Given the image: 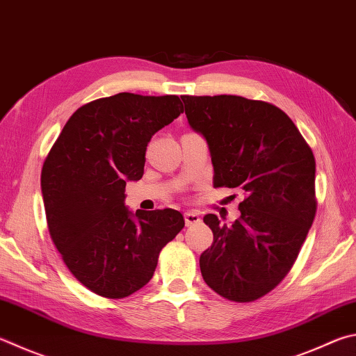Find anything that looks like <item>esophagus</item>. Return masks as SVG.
I'll list each match as a JSON object with an SVG mask.
<instances>
[{
  "instance_id": "34e87169",
  "label": "esophagus",
  "mask_w": 356,
  "mask_h": 356,
  "mask_svg": "<svg viewBox=\"0 0 356 356\" xmlns=\"http://www.w3.org/2000/svg\"><path fill=\"white\" fill-rule=\"evenodd\" d=\"M184 218H185L186 225H195V224L200 222V216H199L197 211H186Z\"/></svg>"
}]
</instances>
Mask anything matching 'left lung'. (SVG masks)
<instances>
[{"instance_id":"8db88e82","label":"left lung","mask_w":356,"mask_h":356,"mask_svg":"<svg viewBox=\"0 0 356 356\" xmlns=\"http://www.w3.org/2000/svg\"><path fill=\"white\" fill-rule=\"evenodd\" d=\"M193 131L209 145L213 186L243 190L232 225L204 216L211 248L199 258L207 285L234 302L268 294L293 266L316 215V161L289 116L243 96H182Z\"/></svg>"}]
</instances>
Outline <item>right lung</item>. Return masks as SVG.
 I'll return each instance as SVG.
<instances>
[{"mask_svg": "<svg viewBox=\"0 0 356 356\" xmlns=\"http://www.w3.org/2000/svg\"><path fill=\"white\" fill-rule=\"evenodd\" d=\"M184 112L179 96L118 93L71 115L42 168L51 238L90 291L122 299L152 279L159 254L184 229L172 209L132 213L126 182L143 177L152 135Z\"/></svg>", "mask_w": 356, "mask_h": 356, "instance_id": "1", "label": "right lung"}]
</instances>
